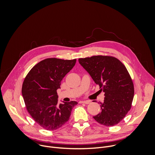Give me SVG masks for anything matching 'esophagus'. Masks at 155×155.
I'll use <instances>...</instances> for the list:
<instances>
[{
	"instance_id": "34e87169",
	"label": "esophagus",
	"mask_w": 155,
	"mask_h": 155,
	"mask_svg": "<svg viewBox=\"0 0 155 155\" xmlns=\"http://www.w3.org/2000/svg\"><path fill=\"white\" fill-rule=\"evenodd\" d=\"M80 104H88L90 103V101H80L79 102Z\"/></svg>"
}]
</instances>
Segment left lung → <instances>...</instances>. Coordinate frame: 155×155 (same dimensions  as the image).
<instances>
[{"mask_svg":"<svg viewBox=\"0 0 155 155\" xmlns=\"http://www.w3.org/2000/svg\"><path fill=\"white\" fill-rule=\"evenodd\" d=\"M78 61L105 93L104 102L100 103L101 112L94 119L106 126L117 124L130 110L134 98V84L127 69L110 56H93Z\"/></svg>","mask_w":155,"mask_h":155,"instance_id":"obj_1","label":"left lung"}]
</instances>
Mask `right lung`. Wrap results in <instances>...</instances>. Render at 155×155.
<instances>
[{
  "label": "right lung",
  "instance_id": "right-lung-1",
  "mask_svg": "<svg viewBox=\"0 0 155 155\" xmlns=\"http://www.w3.org/2000/svg\"><path fill=\"white\" fill-rule=\"evenodd\" d=\"M76 61L45 59L34 65L25 78L21 91L28 112L46 130H56L68 122L78 104L71 101L59 104L57 94L61 81Z\"/></svg>",
  "mask_w": 155,
  "mask_h": 155
}]
</instances>
